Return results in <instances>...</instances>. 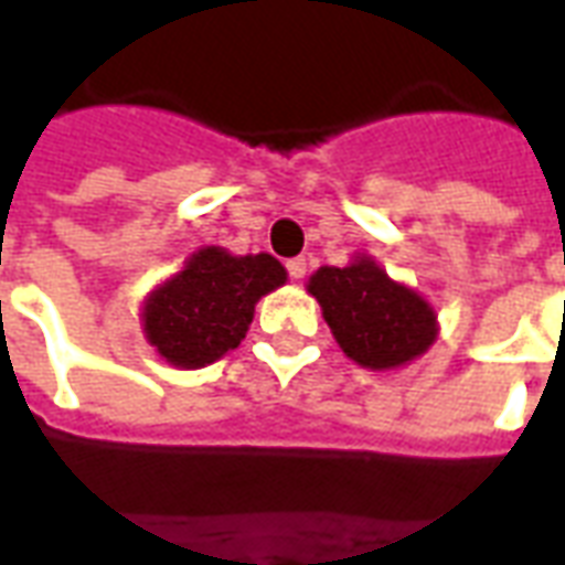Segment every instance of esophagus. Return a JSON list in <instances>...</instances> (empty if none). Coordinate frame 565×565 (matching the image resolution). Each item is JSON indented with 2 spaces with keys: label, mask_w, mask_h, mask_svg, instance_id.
<instances>
[{
  "label": "esophagus",
  "mask_w": 565,
  "mask_h": 565,
  "mask_svg": "<svg viewBox=\"0 0 565 565\" xmlns=\"http://www.w3.org/2000/svg\"><path fill=\"white\" fill-rule=\"evenodd\" d=\"M288 277L291 279H303L307 277V258H288Z\"/></svg>",
  "instance_id": "esophagus-1"
}]
</instances>
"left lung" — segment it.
I'll return each mask as SVG.
<instances>
[{
  "mask_svg": "<svg viewBox=\"0 0 565 565\" xmlns=\"http://www.w3.org/2000/svg\"><path fill=\"white\" fill-rule=\"evenodd\" d=\"M309 291L321 303L339 348L366 369H390L419 358L435 342V312L417 291L398 286L375 262L318 267Z\"/></svg>",
  "mask_w": 565,
  "mask_h": 565,
  "instance_id": "1",
  "label": "left lung"
}]
</instances>
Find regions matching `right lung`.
I'll list each match as a JSON object with an SVG mask.
<instances>
[{
    "label": "right lung",
    "instance_id": "add662e5",
    "mask_svg": "<svg viewBox=\"0 0 565 565\" xmlns=\"http://www.w3.org/2000/svg\"><path fill=\"white\" fill-rule=\"evenodd\" d=\"M282 282L286 267L267 253L228 256L217 247L199 249L178 277L148 298L146 333L172 366H207L241 345L258 298Z\"/></svg>",
    "mask_w": 565,
    "mask_h": 565
}]
</instances>
